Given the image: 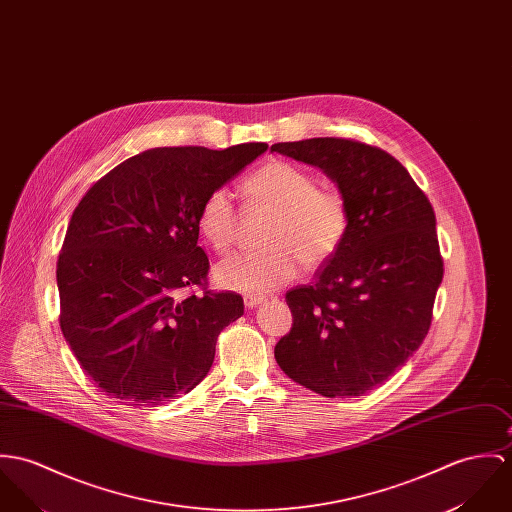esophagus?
Masks as SVG:
<instances>
[{
	"label": "esophagus",
	"instance_id": "esophagus-1",
	"mask_svg": "<svg viewBox=\"0 0 512 512\" xmlns=\"http://www.w3.org/2000/svg\"><path fill=\"white\" fill-rule=\"evenodd\" d=\"M266 301V297L264 295H244V305L248 307V309H252V307H258V305H262Z\"/></svg>",
	"mask_w": 512,
	"mask_h": 512
}]
</instances>
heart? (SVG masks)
<instances>
[{"instance_id":"obj_1","label":"heart","mask_w":512,"mask_h":512,"mask_svg":"<svg viewBox=\"0 0 512 512\" xmlns=\"http://www.w3.org/2000/svg\"><path fill=\"white\" fill-rule=\"evenodd\" d=\"M248 199L272 209L266 240L272 246L236 252L215 268V281L240 293H266L291 281L301 264L317 266L328 260L348 231V205L330 187H317L303 168L270 162L244 184ZM199 231L217 250L227 252L236 234L233 197L225 187L211 191L197 217Z\"/></svg>"}]
</instances>
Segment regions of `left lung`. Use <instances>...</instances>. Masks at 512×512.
<instances>
[{
    "mask_svg": "<svg viewBox=\"0 0 512 512\" xmlns=\"http://www.w3.org/2000/svg\"><path fill=\"white\" fill-rule=\"evenodd\" d=\"M321 168L348 205V231L313 285L287 291L293 326L276 362L323 397H358L387 381L417 350L442 283L436 217L391 154L348 139L272 144Z\"/></svg>",
    "mask_w": 512,
    "mask_h": 512,
    "instance_id": "1",
    "label": "left lung"
}]
</instances>
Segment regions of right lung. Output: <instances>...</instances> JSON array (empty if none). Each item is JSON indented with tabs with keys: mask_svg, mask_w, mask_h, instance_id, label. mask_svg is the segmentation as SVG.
<instances>
[{
	"mask_svg": "<svg viewBox=\"0 0 512 512\" xmlns=\"http://www.w3.org/2000/svg\"><path fill=\"white\" fill-rule=\"evenodd\" d=\"M268 150L150 148L105 174L72 213L56 264L60 328L101 391L144 407L189 393L209 373L217 336L244 313L238 293L203 285L205 197Z\"/></svg>",
	"mask_w": 512,
	"mask_h": 512,
	"instance_id": "right-lung-1",
	"label": "right lung"
}]
</instances>
